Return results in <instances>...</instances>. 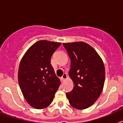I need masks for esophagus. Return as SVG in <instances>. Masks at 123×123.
Returning a JSON list of instances; mask_svg holds the SVG:
<instances>
[{
    "instance_id": "obj_1",
    "label": "esophagus",
    "mask_w": 123,
    "mask_h": 123,
    "mask_svg": "<svg viewBox=\"0 0 123 123\" xmlns=\"http://www.w3.org/2000/svg\"><path fill=\"white\" fill-rule=\"evenodd\" d=\"M67 78V74L63 73V76H62V80H65V79H66Z\"/></svg>"
}]
</instances>
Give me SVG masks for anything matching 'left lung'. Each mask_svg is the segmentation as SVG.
<instances>
[{
	"label": "left lung",
	"mask_w": 123,
	"mask_h": 123,
	"mask_svg": "<svg viewBox=\"0 0 123 123\" xmlns=\"http://www.w3.org/2000/svg\"><path fill=\"white\" fill-rule=\"evenodd\" d=\"M71 60L69 75L74 87L67 93L70 105L86 109L98 99L105 82V67L97 52L86 42L63 43Z\"/></svg>",
	"instance_id": "8db88e82"
}]
</instances>
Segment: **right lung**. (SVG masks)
I'll list each match as a JSON object with an SVG mask.
<instances>
[{"label":"right lung","instance_id":"right-lung-1","mask_svg":"<svg viewBox=\"0 0 123 123\" xmlns=\"http://www.w3.org/2000/svg\"><path fill=\"white\" fill-rule=\"evenodd\" d=\"M60 42L39 41L27 50L18 70V82L24 97L32 107L46 108L54 100L60 84L50 64Z\"/></svg>","mask_w":123,"mask_h":123}]
</instances>
